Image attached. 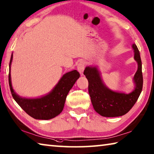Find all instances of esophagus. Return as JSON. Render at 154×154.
<instances>
[{
    "label": "esophagus",
    "mask_w": 154,
    "mask_h": 154,
    "mask_svg": "<svg viewBox=\"0 0 154 154\" xmlns=\"http://www.w3.org/2000/svg\"><path fill=\"white\" fill-rule=\"evenodd\" d=\"M85 68V63L84 62V61H81V62L78 64V65H77L78 71H79L81 74H82L83 71H84Z\"/></svg>",
    "instance_id": "34e87169"
}]
</instances>
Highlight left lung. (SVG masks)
Returning <instances> with one entry per match:
<instances>
[{
  "label": "left lung",
  "mask_w": 154,
  "mask_h": 154,
  "mask_svg": "<svg viewBox=\"0 0 154 154\" xmlns=\"http://www.w3.org/2000/svg\"><path fill=\"white\" fill-rule=\"evenodd\" d=\"M138 69L134 76L135 88L131 93L112 91L103 83L96 68L87 66L83 74L88 80V91L94 110L102 116L116 117L127 114L137 101L143 88V75L140 54L135 44H133Z\"/></svg>",
  "instance_id": "1"
}]
</instances>
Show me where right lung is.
Here are the masks:
<instances>
[{"label":"right lung","instance_id":"add662e5","mask_svg":"<svg viewBox=\"0 0 154 154\" xmlns=\"http://www.w3.org/2000/svg\"><path fill=\"white\" fill-rule=\"evenodd\" d=\"M11 55L9 63L12 62ZM10 70L9 73V83L12 96L19 106L35 119L48 120L58 116L63 111L66 97L70 89L72 88L80 74L76 70L66 72L60 79L57 85L50 94L39 98H23L15 94L11 85Z\"/></svg>","mask_w":154,"mask_h":154}]
</instances>
